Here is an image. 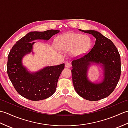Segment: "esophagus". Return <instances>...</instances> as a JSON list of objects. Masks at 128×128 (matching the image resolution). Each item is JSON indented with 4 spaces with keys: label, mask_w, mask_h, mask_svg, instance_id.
Listing matches in <instances>:
<instances>
[{
    "label": "esophagus",
    "mask_w": 128,
    "mask_h": 128,
    "mask_svg": "<svg viewBox=\"0 0 128 128\" xmlns=\"http://www.w3.org/2000/svg\"><path fill=\"white\" fill-rule=\"evenodd\" d=\"M70 64L69 63V62H66V65H65V66H66V68H70Z\"/></svg>",
    "instance_id": "obj_1"
}]
</instances>
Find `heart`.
<instances>
[{"label":"heart","instance_id":"heart-1","mask_svg":"<svg viewBox=\"0 0 128 128\" xmlns=\"http://www.w3.org/2000/svg\"><path fill=\"white\" fill-rule=\"evenodd\" d=\"M56 48L62 52H70L71 55L78 58L88 52L91 41L89 37L75 32L62 34L56 39Z\"/></svg>","mask_w":128,"mask_h":128}]
</instances>
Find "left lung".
<instances>
[{
	"label": "left lung",
	"mask_w": 128,
	"mask_h": 128,
	"mask_svg": "<svg viewBox=\"0 0 128 128\" xmlns=\"http://www.w3.org/2000/svg\"><path fill=\"white\" fill-rule=\"evenodd\" d=\"M79 30L92 34L96 42L88 54L72 62L73 85L81 97L96 101L108 97L117 85L121 74L120 56L112 40L100 32ZM94 63L100 64L104 70V79L99 83H92L87 77L89 67Z\"/></svg>",
	"instance_id": "obj_1"
}]
</instances>
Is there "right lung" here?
<instances>
[{
  "mask_svg": "<svg viewBox=\"0 0 128 128\" xmlns=\"http://www.w3.org/2000/svg\"><path fill=\"white\" fill-rule=\"evenodd\" d=\"M59 30L30 32L13 46L8 56L7 72L15 89L21 96L31 100L46 99L56 92L57 82L64 64L46 66L34 72L28 71L22 62L26 54L33 53V42L36 40H48Z\"/></svg>",
  "mask_w": 128,
  "mask_h": 128,
  "instance_id": "right-lung-1",
  "label": "right lung"
}]
</instances>
